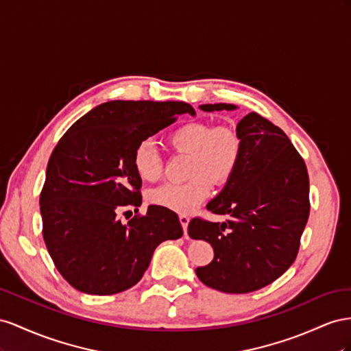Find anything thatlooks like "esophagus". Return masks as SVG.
<instances>
[{
	"instance_id": "esophagus-1",
	"label": "esophagus",
	"mask_w": 351,
	"mask_h": 351,
	"mask_svg": "<svg viewBox=\"0 0 351 351\" xmlns=\"http://www.w3.org/2000/svg\"><path fill=\"white\" fill-rule=\"evenodd\" d=\"M179 222H181L184 232H185V235H186V228H188V223H189V217H188L186 215H179Z\"/></svg>"
}]
</instances>
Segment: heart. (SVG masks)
<instances>
[{"label":"heart","instance_id":"heart-1","mask_svg":"<svg viewBox=\"0 0 351 351\" xmlns=\"http://www.w3.org/2000/svg\"><path fill=\"white\" fill-rule=\"evenodd\" d=\"M175 152L189 154L186 182L166 184L148 194L149 203L178 213L195 210L212 194L213 184L225 185L235 175L241 160L243 144L235 129L193 122L179 126L169 135ZM132 165L139 179L154 182L162 176V158L153 141L144 139L132 156Z\"/></svg>","mask_w":351,"mask_h":351}]
</instances>
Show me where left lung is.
I'll list each match as a JSON object with an SVG mask.
<instances>
[{"label": "left lung", "instance_id": "obj_1", "mask_svg": "<svg viewBox=\"0 0 351 351\" xmlns=\"http://www.w3.org/2000/svg\"><path fill=\"white\" fill-rule=\"evenodd\" d=\"M237 106L203 104V112ZM237 134L243 153L235 175L206 206L229 215L222 223L193 219L188 234L212 244L215 257L195 269L199 281L217 291L245 294L272 284L293 265L308 219V175L297 149L267 119L250 113Z\"/></svg>", "mask_w": 351, "mask_h": 351}]
</instances>
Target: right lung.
<instances>
[{"instance_id":"1","label":"right lung","mask_w":351,"mask_h":351,"mask_svg":"<svg viewBox=\"0 0 351 351\" xmlns=\"http://www.w3.org/2000/svg\"><path fill=\"white\" fill-rule=\"evenodd\" d=\"M184 113L195 110L184 101L114 99L76 120L56 145L39 197L43 235L57 270L77 291L129 289L160 243L182 237L178 215L166 207L148 206L128 223L119 212L143 203L135 147Z\"/></svg>"}]
</instances>
